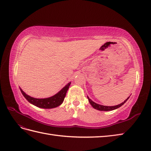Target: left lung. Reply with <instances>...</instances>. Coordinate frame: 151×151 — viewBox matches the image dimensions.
I'll use <instances>...</instances> for the list:
<instances>
[{"mask_svg":"<svg viewBox=\"0 0 151 151\" xmlns=\"http://www.w3.org/2000/svg\"><path fill=\"white\" fill-rule=\"evenodd\" d=\"M87 98H88V101L90 103V105L92 106L93 109L100 110V111H109V110H115L116 109L119 108V107L122 106L123 105V104L125 103L127 101V100H128V99L129 98V97L128 98H127L123 103H122L121 104H119V105H116V106H104V105H99V104H97L95 102H93V101H92V100L90 99L88 96H87Z\"/></svg>","mask_w":151,"mask_h":151,"instance_id":"obj_1","label":"left lung"}]
</instances>
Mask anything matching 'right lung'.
Instances as JSON below:
<instances>
[{"instance_id": "add662e5", "label": "right lung", "mask_w": 151, "mask_h": 151, "mask_svg": "<svg viewBox=\"0 0 151 151\" xmlns=\"http://www.w3.org/2000/svg\"><path fill=\"white\" fill-rule=\"evenodd\" d=\"M70 83H71V82L68 83L64 88H63L55 95L50 97V98L44 99L32 98V97L26 94L21 88H20V90H21L22 95L27 99V101L30 103L33 104V105L42 109H53L61 105L63 101H64L66 93L67 92V90L69 88Z\"/></svg>"}]
</instances>
